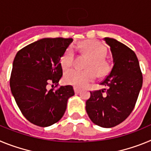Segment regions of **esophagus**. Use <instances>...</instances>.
I'll list each match as a JSON object with an SVG mask.
<instances>
[{
  "label": "esophagus",
  "mask_w": 151,
  "mask_h": 151,
  "mask_svg": "<svg viewBox=\"0 0 151 151\" xmlns=\"http://www.w3.org/2000/svg\"><path fill=\"white\" fill-rule=\"evenodd\" d=\"M74 90H75V92H76V94H78V93H80V92H81V89L78 88H77V87H75Z\"/></svg>",
  "instance_id": "34e87169"
}]
</instances>
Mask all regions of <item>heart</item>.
Instances as JSON below:
<instances>
[{
    "label": "heart",
    "mask_w": 151,
    "mask_h": 151,
    "mask_svg": "<svg viewBox=\"0 0 151 151\" xmlns=\"http://www.w3.org/2000/svg\"><path fill=\"white\" fill-rule=\"evenodd\" d=\"M82 54L89 57L85 67L87 69L78 70L69 69L65 73L64 80L66 83L76 87H84L95 79L97 73L99 76H104L111 70V64L106 59V48L97 40H88L80 44L73 45ZM75 53L72 47H68L61 59V65L65 69L71 67L74 62Z\"/></svg>",
    "instance_id": "obj_1"
}]
</instances>
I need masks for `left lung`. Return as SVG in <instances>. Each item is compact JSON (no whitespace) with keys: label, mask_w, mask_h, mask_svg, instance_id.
<instances>
[{"label":"left lung","mask_w":151,"mask_h":151,"mask_svg":"<svg viewBox=\"0 0 151 151\" xmlns=\"http://www.w3.org/2000/svg\"><path fill=\"white\" fill-rule=\"evenodd\" d=\"M104 40L110 47L114 65L101 82L107 86L104 88L106 93L103 94L104 90L91 91L85 108L95 125L112 128L123 122L132 112L142 87L143 76L137 56L132 49L113 38Z\"/></svg>","instance_id":"1"}]
</instances>
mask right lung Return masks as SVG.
Wrapping results in <instances>:
<instances>
[{"mask_svg": "<svg viewBox=\"0 0 151 151\" xmlns=\"http://www.w3.org/2000/svg\"><path fill=\"white\" fill-rule=\"evenodd\" d=\"M73 38H43L19 50L13 63L10 86L22 115L31 123L47 127L64 115L72 85L60 86V60ZM55 83L57 89H46Z\"/></svg>", "mask_w": 151, "mask_h": 151, "instance_id": "obj_1", "label": "right lung"}]
</instances>
